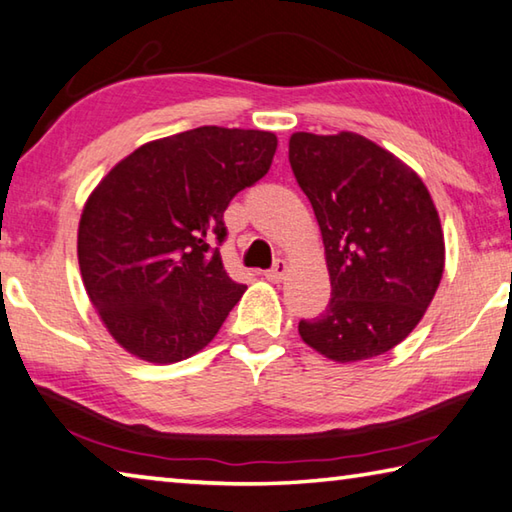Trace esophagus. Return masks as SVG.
<instances>
[{
  "instance_id": "34e87169",
  "label": "esophagus",
  "mask_w": 512,
  "mask_h": 512,
  "mask_svg": "<svg viewBox=\"0 0 512 512\" xmlns=\"http://www.w3.org/2000/svg\"><path fill=\"white\" fill-rule=\"evenodd\" d=\"M285 274H288V263H285L283 258H279V261L272 265V270L265 272V279L272 283H279L281 279H285Z\"/></svg>"
}]
</instances>
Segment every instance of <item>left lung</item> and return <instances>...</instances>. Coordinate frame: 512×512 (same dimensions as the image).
<instances>
[{
    "instance_id": "left-lung-1",
    "label": "left lung",
    "mask_w": 512,
    "mask_h": 512,
    "mask_svg": "<svg viewBox=\"0 0 512 512\" xmlns=\"http://www.w3.org/2000/svg\"><path fill=\"white\" fill-rule=\"evenodd\" d=\"M290 166L315 209L333 285L326 310L299 321L301 339L342 364L391 351L423 319L443 276L427 186L353 132L292 134Z\"/></svg>"
}]
</instances>
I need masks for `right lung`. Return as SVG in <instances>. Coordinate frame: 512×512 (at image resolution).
<instances>
[{"label":"right lung","mask_w":512,"mask_h":512,"mask_svg":"<svg viewBox=\"0 0 512 512\" xmlns=\"http://www.w3.org/2000/svg\"><path fill=\"white\" fill-rule=\"evenodd\" d=\"M276 137L204 125L119 161L80 215L89 301L125 351L173 364L211 342L245 285L222 265L224 211L267 175Z\"/></svg>","instance_id":"add662e5"}]
</instances>
